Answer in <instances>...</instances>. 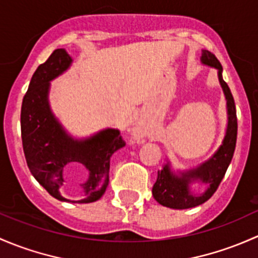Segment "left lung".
Segmentation results:
<instances>
[{
    "label": "left lung",
    "mask_w": 258,
    "mask_h": 258,
    "mask_svg": "<svg viewBox=\"0 0 258 258\" xmlns=\"http://www.w3.org/2000/svg\"><path fill=\"white\" fill-rule=\"evenodd\" d=\"M201 63L217 71L220 86L226 99L227 126L221 145L211 156L195 168L186 170H174L169 159L163 169L158 171V179L153 186V196L160 205L170 209L184 210L201 205L215 194L225 172L232 160L237 139V116L235 100L226 82L222 78V67L215 54L203 49ZM199 182L207 185L204 193L195 194L192 185Z\"/></svg>",
    "instance_id": "obj_1"
}]
</instances>
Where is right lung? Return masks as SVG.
I'll return each instance as SVG.
<instances>
[{"mask_svg": "<svg viewBox=\"0 0 258 258\" xmlns=\"http://www.w3.org/2000/svg\"><path fill=\"white\" fill-rule=\"evenodd\" d=\"M72 63L67 50L58 48L37 68L23 98L21 133L31 174L57 200L70 201L60 194L67 163H81L89 170V179L80 184L84 198L71 203L89 204L104 195L109 184L111 155L125 143L120 132L114 128L81 139L74 138L54 115L49 104L50 82L70 70Z\"/></svg>", "mask_w": 258, "mask_h": 258, "instance_id": "1", "label": "right lung"}]
</instances>
